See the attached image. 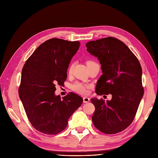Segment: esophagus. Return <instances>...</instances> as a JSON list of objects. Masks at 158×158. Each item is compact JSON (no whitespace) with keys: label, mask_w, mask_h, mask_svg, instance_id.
I'll use <instances>...</instances> for the list:
<instances>
[{"label":"esophagus","mask_w":158,"mask_h":158,"mask_svg":"<svg viewBox=\"0 0 158 158\" xmlns=\"http://www.w3.org/2000/svg\"><path fill=\"white\" fill-rule=\"evenodd\" d=\"M90 101V99L89 98H87V97H84L83 98V102L84 103H88Z\"/></svg>","instance_id":"34e87169"}]
</instances>
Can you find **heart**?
Wrapping results in <instances>:
<instances>
[{"instance_id": "obj_1", "label": "heart", "mask_w": 158, "mask_h": 158, "mask_svg": "<svg viewBox=\"0 0 158 158\" xmlns=\"http://www.w3.org/2000/svg\"><path fill=\"white\" fill-rule=\"evenodd\" d=\"M89 62H92V61H88V63H89ZM72 70H73V65H71L69 69V73H71ZM87 88H88L87 85H85L82 84L78 83V82L73 84V85H72V86H71L72 89L74 91V92L79 93V94H87V92H87Z\"/></svg>"}]
</instances>
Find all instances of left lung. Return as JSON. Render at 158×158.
I'll list each match as a JSON object with an SVG mask.
<instances>
[{"label": "left lung", "instance_id": "obj_1", "mask_svg": "<svg viewBox=\"0 0 158 158\" xmlns=\"http://www.w3.org/2000/svg\"><path fill=\"white\" fill-rule=\"evenodd\" d=\"M85 47L99 60L103 73L95 93L112 95L110 101L91 99L95 106L94 125L107 135L120 132L133 121L144 95L140 64L130 49L117 38L91 41Z\"/></svg>", "mask_w": 158, "mask_h": 158}]
</instances>
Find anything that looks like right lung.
<instances>
[{
    "instance_id": "right-lung-1",
    "label": "right lung",
    "mask_w": 158,
    "mask_h": 158,
    "mask_svg": "<svg viewBox=\"0 0 158 158\" xmlns=\"http://www.w3.org/2000/svg\"><path fill=\"white\" fill-rule=\"evenodd\" d=\"M80 45L79 41L52 38L38 47L23 65L19 96L31 125L42 133L53 135L64 130L83 102L72 92L63 99L55 94V85H62L66 80Z\"/></svg>"
}]
</instances>
